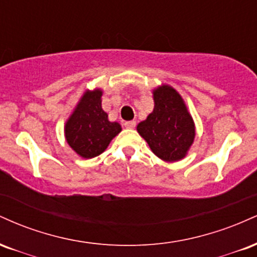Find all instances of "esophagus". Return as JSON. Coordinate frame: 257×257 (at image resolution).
Masks as SVG:
<instances>
[{
	"instance_id": "esophagus-1",
	"label": "esophagus",
	"mask_w": 257,
	"mask_h": 257,
	"mask_svg": "<svg viewBox=\"0 0 257 257\" xmlns=\"http://www.w3.org/2000/svg\"><path fill=\"white\" fill-rule=\"evenodd\" d=\"M135 125H137V122H135V120H128V122L124 123V126L128 129L135 128Z\"/></svg>"
}]
</instances>
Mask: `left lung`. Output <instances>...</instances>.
Returning <instances> with one entry per match:
<instances>
[{
  "label": "left lung",
  "mask_w": 257,
  "mask_h": 257,
  "mask_svg": "<svg viewBox=\"0 0 257 257\" xmlns=\"http://www.w3.org/2000/svg\"><path fill=\"white\" fill-rule=\"evenodd\" d=\"M152 94L155 107L145 120L139 123L137 131L162 161H181L196 137L192 116L182 96L172 85H159Z\"/></svg>",
  "instance_id": "1"
}]
</instances>
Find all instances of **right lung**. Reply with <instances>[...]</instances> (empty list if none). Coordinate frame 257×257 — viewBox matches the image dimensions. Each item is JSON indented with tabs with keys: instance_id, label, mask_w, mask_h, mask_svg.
<instances>
[{
	"instance_id": "add662e5",
	"label": "right lung",
	"mask_w": 257,
	"mask_h": 257,
	"mask_svg": "<svg viewBox=\"0 0 257 257\" xmlns=\"http://www.w3.org/2000/svg\"><path fill=\"white\" fill-rule=\"evenodd\" d=\"M101 96L100 88L85 90L65 123L66 143L82 158L101 155L122 131L118 122L108 120V114L101 107Z\"/></svg>"
}]
</instances>
